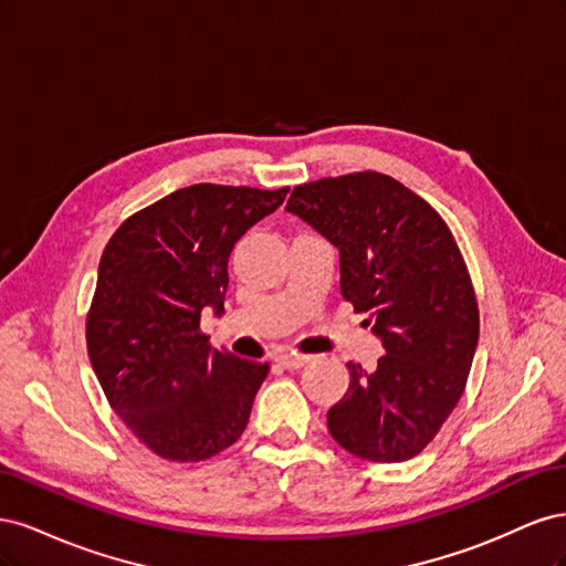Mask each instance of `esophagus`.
Wrapping results in <instances>:
<instances>
[{
	"instance_id": "34e87169",
	"label": "esophagus",
	"mask_w": 566,
	"mask_h": 566,
	"mask_svg": "<svg viewBox=\"0 0 566 566\" xmlns=\"http://www.w3.org/2000/svg\"><path fill=\"white\" fill-rule=\"evenodd\" d=\"M312 356H306V354H297V352H281L279 356H276V361L281 364V366H285V368H302L306 361H310Z\"/></svg>"
}]
</instances>
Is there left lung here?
I'll list each match as a JSON object with an SVG mask.
<instances>
[{
  "instance_id": "1",
  "label": "left lung",
  "mask_w": 566,
  "mask_h": 566,
  "mask_svg": "<svg viewBox=\"0 0 566 566\" xmlns=\"http://www.w3.org/2000/svg\"><path fill=\"white\" fill-rule=\"evenodd\" d=\"M287 212L339 250V293L382 339L378 368L347 364L331 410L342 449L373 462L418 455L453 413L479 339V306L462 252L430 202L387 175L300 184Z\"/></svg>"
}]
</instances>
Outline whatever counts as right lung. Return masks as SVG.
Listing matches in <instances>:
<instances>
[{
    "instance_id": "1",
    "label": "right lung",
    "mask_w": 566,
    "mask_h": 566,
    "mask_svg": "<svg viewBox=\"0 0 566 566\" xmlns=\"http://www.w3.org/2000/svg\"><path fill=\"white\" fill-rule=\"evenodd\" d=\"M285 193L186 186L127 217L101 254L90 361L119 420L165 460H208L245 432L269 364L212 349L200 312H224L235 241Z\"/></svg>"
}]
</instances>
